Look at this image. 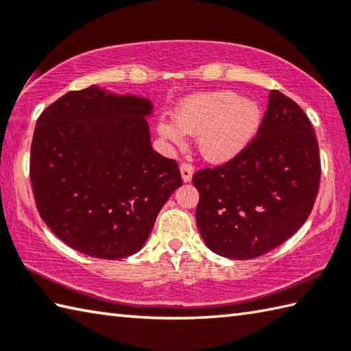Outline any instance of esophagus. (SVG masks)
<instances>
[{
	"mask_svg": "<svg viewBox=\"0 0 351 351\" xmlns=\"http://www.w3.org/2000/svg\"><path fill=\"white\" fill-rule=\"evenodd\" d=\"M180 169H181L182 181H184V182H190V181H192V176H193V165L190 164V162H182Z\"/></svg>",
	"mask_w": 351,
	"mask_h": 351,
	"instance_id": "34e87169",
	"label": "esophagus"
}]
</instances>
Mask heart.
Returning a JSON list of instances; mask_svg holds the SVG:
<instances>
[{"label":"heart","instance_id":"obj_1","mask_svg":"<svg viewBox=\"0 0 351 351\" xmlns=\"http://www.w3.org/2000/svg\"><path fill=\"white\" fill-rule=\"evenodd\" d=\"M259 118V109L253 101L221 90L186 99L175 112V123L161 121L158 132L176 145L184 143V135L197 136V147L204 158L224 162L250 141Z\"/></svg>","mask_w":351,"mask_h":351}]
</instances>
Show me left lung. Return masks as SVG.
<instances>
[{
    "instance_id": "obj_1",
    "label": "left lung",
    "mask_w": 351,
    "mask_h": 351,
    "mask_svg": "<svg viewBox=\"0 0 351 351\" xmlns=\"http://www.w3.org/2000/svg\"><path fill=\"white\" fill-rule=\"evenodd\" d=\"M196 224L210 250L253 259L307 221L321 181L313 125L295 101L271 90L256 136L230 161L197 170Z\"/></svg>"
}]
</instances>
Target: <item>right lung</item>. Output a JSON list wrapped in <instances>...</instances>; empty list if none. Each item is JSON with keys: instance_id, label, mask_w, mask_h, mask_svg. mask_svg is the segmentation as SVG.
I'll list each match as a JSON object with an SVG mask.
<instances>
[{"instance_id": "1", "label": "right lung", "mask_w": 351, "mask_h": 351, "mask_svg": "<svg viewBox=\"0 0 351 351\" xmlns=\"http://www.w3.org/2000/svg\"><path fill=\"white\" fill-rule=\"evenodd\" d=\"M149 99L97 86L56 99L36 121L30 181L43 221L88 256L139 252L159 210L182 186L175 159L154 150Z\"/></svg>"}]
</instances>
